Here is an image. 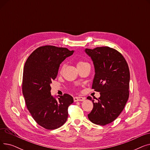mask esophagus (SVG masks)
Returning <instances> with one entry per match:
<instances>
[{"mask_svg":"<svg viewBox=\"0 0 150 150\" xmlns=\"http://www.w3.org/2000/svg\"><path fill=\"white\" fill-rule=\"evenodd\" d=\"M74 101H83L85 100V97H75L74 98Z\"/></svg>","mask_w":150,"mask_h":150,"instance_id":"1","label":"esophagus"}]
</instances>
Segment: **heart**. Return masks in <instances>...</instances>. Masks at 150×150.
Returning a JSON list of instances; mask_svg holds the SVG:
<instances>
[{
    "mask_svg": "<svg viewBox=\"0 0 150 150\" xmlns=\"http://www.w3.org/2000/svg\"><path fill=\"white\" fill-rule=\"evenodd\" d=\"M84 63H86V62H83V61H79V62H78L77 63V66H80V65L83 64H84Z\"/></svg>",
    "mask_w": 150,
    "mask_h": 150,
    "instance_id": "1",
    "label": "heart"
}]
</instances>
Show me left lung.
Masks as SVG:
<instances>
[{
    "label": "left lung",
    "instance_id": "1",
    "mask_svg": "<svg viewBox=\"0 0 150 150\" xmlns=\"http://www.w3.org/2000/svg\"><path fill=\"white\" fill-rule=\"evenodd\" d=\"M95 69L92 88L99 92L100 97L93 103V109L88 116L91 122L99 125L112 122L123 110L129 98L130 74L123 55L108 47L85 49Z\"/></svg>",
    "mask_w": 150,
    "mask_h": 150
}]
</instances>
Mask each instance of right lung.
Listing matches in <instances>:
<instances>
[{"mask_svg": "<svg viewBox=\"0 0 150 150\" xmlns=\"http://www.w3.org/2000/svg\"><path fill=\"white\" fill-rule=\"evenodd\" d=\"M74 51L52 45L40 47L31 53L23 68L22 93L27 109L36 123L47 129L59 128L66 122L73 97L51 95L50 84L61 62ZM57 99H56V98Z\"/></svg>", "mask_w": 150, "mask_h": 150, "instance_id": "add662e5", "label": "right lung"}]
</instances>
